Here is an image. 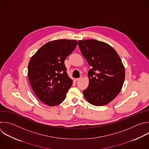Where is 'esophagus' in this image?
Wrapping results in <instances>:
<instances>
[{
  "label": "esophagus",
  "mask_w": 149,
  "mask_h": 149,
  "mask_svg": "<svg viewBox=\"0 0 149 149\" xmlns=\"http://www.w3.org/2000/svg\"><path fill=\"white\" fill-rule=\"evenodd\" d=\"M82 77H79V78H76V79H75V80H76V81H79L80 79H82Z\"/></svg>",
  "instance_id": "obj_1"
}]
</instances>
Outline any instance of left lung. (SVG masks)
Wrapping results in <instances>:
<instances>
[{
    "label": "left lung",
    "instance_id": "1",
    "mask_svg": "<svg viewBox=\"0 0 149 149\" xmlns=\"http://www.w3.org/2000/svg\"><path fill=\"white\" fill-rule=\"evenodd\" d=\"M79 49L89 66V83L83 93L95 106H103L111 102L122 88L125 70L117 52L109 44L90 39L79 40Z\"/></svg>",
    "mask_w": 149,
    "mask_h": 149
}]
</instances>
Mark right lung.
Returning a JSON list of instances; mask_svg holds the SVG:
<instances>
[{
    "label": "right lung",
    "instance_id": "add662e5",
    "mask_svg": "<svg viewBox=\"0 0 149 149\" xmlns=\"http://www.w3.org/2000/svg\"><path fill=\"white\" fill-rule=\"evenodd\" d=\"M75 40H57L42 45L31 58L28 78L36 95L49 107L60 104L72 85L64 61L75 49Z\"/></svg>",
    "mask_w": 149,
    "mask_h": 149
}]
</instances>
